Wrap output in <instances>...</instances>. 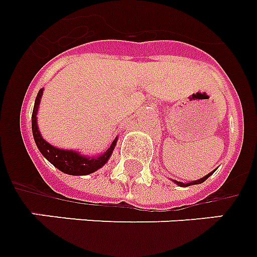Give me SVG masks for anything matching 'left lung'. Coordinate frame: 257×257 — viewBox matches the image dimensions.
Listing matches in <instances>:
<instances>
[{
  "mask_svg": "<svg viewBox=\"0 0 257 257\" xmlns=\"http://www.w3.org/2000/svg\"><path fill=\"white\" fill-rule=\"evenodd\" d=\"M213 172H215V170H213L212 172H210V174H207L206 176H203V178H200V179L192 180V182H188V183H183V182H178V180H172V182H174V183H176V184H178V186H180V187H188V186H194V184H200V183H203V182H206V180L208 179V178H210L211 175H212Z\"/></svg>",
  "mask_w": 257,
  "mask_h": 257,
  "instance_id": "1",
  "label": "left lung"
}]
</instances>
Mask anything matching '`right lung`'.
I'll list each match as a JSON object with an SVG mask.
<instances>
[{"label": "right lung", "instance_id": "add662e5", "mask_svg": "<svg viewBox=\"0 0 257 257\" xmlns=\"http://www.w3.org/2000/svg\"><path fill=\"white\" fill-rule=\"evenodd\" d=\"M42 94H44V89H41L38 94H37L32 115L33 137H34V142H36L40 153L54 167H57L59 171L65 172L67 175H89V174L95 172L96 170H99L100 167H103L104 164L108 162L110 157H111L112 151L115 149L116 142H118V138L112 141L111 146L106 151L98 154L95 157L83 155V154H81L79 151H75V150L58 149V147L50 145L49 142L42 138V135H41L40 130H38V122H37V114H38Z\"/></svg>", "mask_w": 257, "mask_h": 257}]
</instances>
